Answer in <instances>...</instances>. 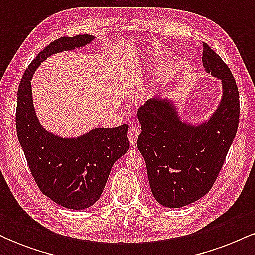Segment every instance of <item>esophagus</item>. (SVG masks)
I'll use <instances>...</instances> for the list:
<instances>
[{"label": "esophagus", "instance_id": "1", "mask_svg": "<svg viewBox=\"0 0 255 255\" xmlns=\"http://www.w3.org/2000/svg\"><path fill=\"white\" fill-rule=\"evenodd\" d=\"M137 136H139V129L136 127H134V126H131L129 129H128V139H129L131 145L136 144Z\"/></svg>", "mask_w": 255, "mask_h": 255}]
</instances>
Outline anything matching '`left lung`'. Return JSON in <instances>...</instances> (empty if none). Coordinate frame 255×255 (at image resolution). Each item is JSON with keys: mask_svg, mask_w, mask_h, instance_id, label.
<instances>
[{"mask_svg": "<svg viewBox=\"0 0 255 255\" xmlns=\"http://www.w3.org/2000/svg\"><path fill=\"white\" fill-rule=\"evenodd\" d=\"M203 66L222 83V98L209 120L183 121L171 99H148L137 110L141 133L137 148L147 168L152 194L160 205L182 207L206 195L215 183L236 135L239 91L230 69L203 44Z\"/></svg>", "mask_w": 255, "mask_h": 255, "instance_id": "obj_1", "label": "left lung"}]
</instances>
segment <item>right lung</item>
Returning a JSON list of instances; mask_svg holds the SVG:
<instances>
[{"label":"right lung","instance_id":"obj_1","mask_svg":"<svg viewBox=\"0 0 255 255\" xmlns=\"http://www.w3.org/2000/svg\"><path fill=\"white\" fill-rule=\"evenodd\" d=\"M95 37H61L38 54L17 90L16 131L34 181L44 195L71 210H84L101 198L114 163L129 148L128 125L98 127L77 137H61L40 125L34 111L31 79L43 61L74 50Z\"/></svg>","mask_w":255,"mask_h":255}]
</instances>
